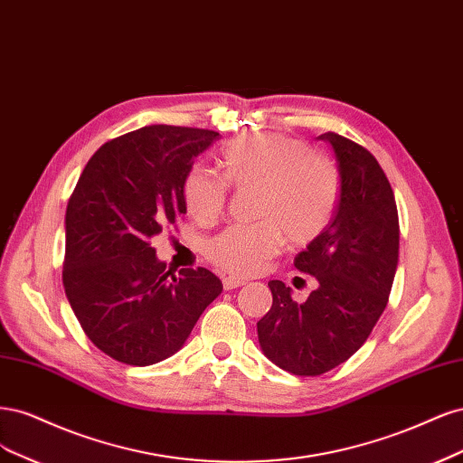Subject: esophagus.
Here are the masks:
<instances>
[{
	"mask_svg": "<svg viewBox=\"0 0 463 463\" xmlns=\"http://www.w3.org/2000/svg\"><path fill=\"white\" fill-rule=\"evenodd\" d=\"M242 285H244L242 279H236V277H225V279H222V288H225V290H232V288H238V287H242Z\"/></svg>",
	"mask_w": 463,
	"mask_h": 463,
	"instance_id": "34e87169",
	"label": "esophagus"
}]
</instances>
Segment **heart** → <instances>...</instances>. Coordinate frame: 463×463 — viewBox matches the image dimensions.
<instances>
[{
    "instance_id": "obj_1",
    "label": "heart",
    "mask_w": 463,
    "mask_h": 463,
    "mask_svg": "<svg viewBox=\"0 0 463 463\" xmlns=\"http://www.w3.org/2000/svg\"><path fill=\"white\" fill-rule=\"evenodd\" d=\"M219 163L222 178L203 167L186 175L188 215L200 225L215 222L227 202V182L236 190H256L253 219H260L229 227L207 242L205 256L221 271L258 275L285 238L292 246H306L329 227L338 202V173L329 157L282 134H250L231 142Z\"/></svg>"
}]
</instances>
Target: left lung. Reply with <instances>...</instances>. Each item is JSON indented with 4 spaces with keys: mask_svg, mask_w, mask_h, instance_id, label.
Listing matches in <instances>:
<instances>
[{
    "mask_svg": "<svg viewBox=\"0 0 463 463\" xmlns=\"http://www.w3.org/2000/svg\"><path fill=\"white\" fill-rule=\"evenodd\" d=\"M336 157L340 192L323 234L294 258L319 287L298 304L271 280L273 306L258 321L263 354L288 373L317 377L364 346L389 302L398 265L400 225L394 192L364 146L325 132Z\"/></svg>",
    "mask_w": 463,
    "mask_h": 463,
    "instance_id": "1",
    "label": "left lung"
}]
</instances>
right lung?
I'll list each match as a JSON object with an SVG mask.
<instances>
[{
	"label": "right lung",
	"mask_w": 463,
	"mask_h": 463,
	"mask_svg": "<svg viewBox=\"0 0 463 463\" xmlns=\"http://www.w3.org/2000/svg\"><path fill=\"white\" fill-rule=\"evenodd\" d=\"M217 137L173 125L127 132L99 147L71 194L65 294L86 336L117 362L167 360L222 290L203 267L167 271L152 248L186 213L184 178Z\"/></svg>",
	"instance_id": "right-lung-1"
}]
</instances>
